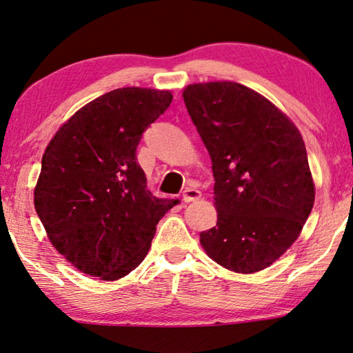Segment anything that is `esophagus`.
I'll list each match as a JSON object with an SVG mask.
<instances>
[{
	"label": "esophagus",
	"instance_id": "esophagus-1",
	"mask_svg": "<svg viewBox=\"0 0 353 353\" xmlns=\"http://www.w3.org/2000/svg\"><path fill=\"white\" fill-rule=\"evenodd\" d=\"M201 192L199 189H194V188H186L183 190V201L184 203H190V201H196L200 200Z\"/></svg>",
	"mask_w": 353,
	"mask_h": 353
}]
</instances>
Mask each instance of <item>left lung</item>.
I'll list each match as a JSON object with an SVG mask.
<instances>
[{
  "label": "left lung",
  "instance_id": "obj_1",
  "mask_svg": "<svg viewBox=\"0 0 353 353\" xmlns=\"http://www.w3.org/2000/svg\"><path fill=\"white\" fill-rule=\"evenodd\" d=\"M183 97L215 180L217 225L200 234L201 246L236 273L270 267L299 237L314 201L299 130L236 82L189 85Z\"/></svg>",
  "mask_w": 353,
  "mask_h": 353
}]
</instances>
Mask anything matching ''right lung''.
I'll return each instance as SVG.
<instances>
[{
  "instance_id": "add662e5",
  "label": "right lung",
  "mask_w": 353,
  "mask_h": 353,
  "mask_svg": "<svg viewBox=\"0 0 353 353\" xmlns=\"http://www.w3.org/2000/svg\"><path fill=\"white\" fill-rule=\"evenodd\" d=\"M170 91L117 88L80 108L46 147L34 192L48 237L85 274L116 281L144 261L172 208L147 190L136 158Z\"/></svg>"
}]
</instances>
